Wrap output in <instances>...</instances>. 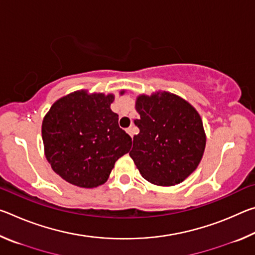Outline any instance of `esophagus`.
Masks as SVG:
<instances>
[{
  "instance_id": "1",
  "label": "esophagus",
  "mask_w": 255,
  "mask_h": 255,
  "mask_svg": "<svg viewBox=\"0 0 255 255\" xmlns=\"http://www.w3.org/2000/svg\"><path fill=\"white\" fill-rule=\"evenodd\" d=\"M126 131L129 133V135H130V137H132V136H133V128H132V127H129V128H127V129H126Z\"/></svg>"
}]
</instances>
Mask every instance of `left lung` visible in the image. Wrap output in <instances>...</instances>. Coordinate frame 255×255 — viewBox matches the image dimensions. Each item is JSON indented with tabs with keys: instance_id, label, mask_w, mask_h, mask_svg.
Listing matches in <instances>:
<instances>
[{
	"instance_id": "8db88e82",
	"label": "left lung",
	"mask_w": 255,
	"mask_h": 255,
	"mask_svg": "<svg viewBox=\"0 0 255 255\" xmlns=\"http://www.w3.org/2000/svg\"><path fill=\"white\" fill-rule=\"evenodd\" d=\"M139 133L133 136L130 157L148 182L171 187L197 169L206 146L199 114L170 92L141 94L136 100Z\"/></svg>"
}]
</instances>
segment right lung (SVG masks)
I'll use <instances>...</instances> for the list:
<instances>
[{
  "label": "right lung",
  "mask_w": 255,
  "mask_h": 255,
  "mask_svg": "<svg viewBox=\"0 0 255 255\" xmlns=\"http://www.w3.org/2000/svg\"><path fill=\"white\" fill-rule=\"evenodd\" d=\"M124 91H122V94ZM114 94L73 92L56 101L42 120L45 155L68 183L96 188L106 182L115 163L131 147V137L110 109Z\"/></svg>",
  "instance_id": "obj_1"
}]
</instances>
